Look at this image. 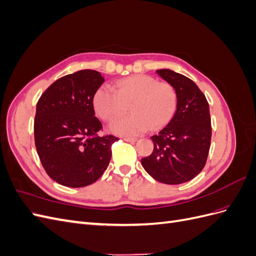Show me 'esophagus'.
<instances>
[{
	"label": "esophagus",
	"instance_id": "1",
	"mask_svg": "<svg viewBox=\"0 0 256 256\" xmlns=\"http://www.w3.org/2000/svg\"><path fill=\"white\" fill-rule=\"evenodd\" d=\"M124 141L130 142V143H134L136 141V138H128V136H126V138H124Z\"/></svg>",
	"mask_w": 256,
	"mask_h": 256
}]
</instances>
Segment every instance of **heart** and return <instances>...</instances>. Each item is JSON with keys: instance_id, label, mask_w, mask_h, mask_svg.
<instances>
[{"instance_id": "1", "label": "heart", "mask_w": 256, "mask_h": 256, "mask_svg": "<svg viewBox=\"0 0 256 256\" xmlns=\"http://www.w3.org/2000/svg\"><path fill=\"white\" fill-rule=\"evenodd\" d=\"M99 88L94 96L97 115L106 122L122 116L130 104L131 115L113 122L110 130L118 136L141 134L152 128L159 130L172 120L177 96L174 88L166 82H158L150 76L138 74L115 84Z\"/></svg>"}]
</instances>
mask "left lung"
<instances>
[{"instance_id":"1","label":"left lung","mask_w":256,"mask_h":256,"mask_svg":"<svg viewBox=\"0 0 256 256\" xmlns=\"http://www.w3.org/2000/svg\"><path fill=\"white\" fill-rule=\"evenodd\" d=\"M157 74L174 88L177 106L166 127L150 136L154 150L141 164L156 180L178 184L191 180L206 164L212 140L209 104L186 76L170 69H159Z\"/></svg>"}]
</instances>
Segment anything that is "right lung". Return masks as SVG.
Here are the masks:
<instances>
[{"label": "right lung", "mask_w": 256, "mask_h": 256, "mask_svg": "<svg viewBox=\"0 0 256 256\" xmlns=\"http://www.w3.org/2000/svg\"><path fill=\"white\" fill-rule=\"evenodd\" d=\"M104 82L96 70H79L52 83L37 102V154L47 174L66 187L95 182L109 166L111 146L118 140L97 134L102 125L95 116L92 100Z\"/></svg>", "instance_id": "add662e5"}]
</instances>
